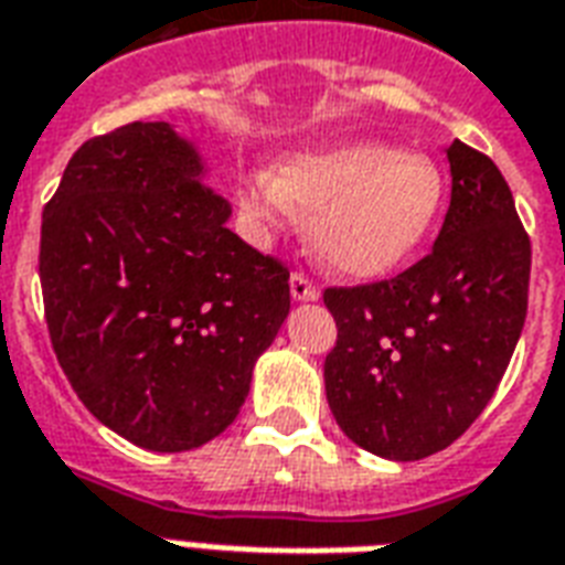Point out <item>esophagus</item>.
Listing matches in <instances>:
<instances>
[{"label": "esophagus", "mask_w": 565, "mask_h": 565, "mask_svg": "<svg viewBox=\"0 0 565 565\" xmlns=\"http://www.w3.org/2000/svg\"><path fill=\"white\" fill-rule=\"evenodd\" d=\"M288 286H291V298L300 300V303H307V300H318V288L312 286V282H309L303 274H291Z\"/></svg>", "instance_id": "34e87169"}]
</instances>
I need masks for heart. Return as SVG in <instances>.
<instances>
[{"instance_id": "1", "label": "heart", "mask_w": 565, "mask_h": 565, "mask_svg": "<svg viewBox=\"0 0 565 565\" xmlns=\"http://www.w3.org/2000/svg\"><path fill=\"white\" fill-rule=\"evenodd\" d=\"M447 184L435 160L384 142L295 151L277 169L237 184V211L265 237L309 214L321 265L351 279L384 277L417 253L444 211Z\"/></svg>"}]
</instances>
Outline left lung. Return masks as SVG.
Returning a JSON list of instances; mask_svg holds the SVG:
<instances>
[{"label":"left lung","instance_id":"left-lung-1","mask_svg":"<svg viewBox=\"0 0 565 565\" xmlns=\"http://www.w3.org/2000/svg\"><path fill=\"white\" fill-rule=\"evenodd\" d=\"M452 196L435 247L387 282L328 288L337 348L324 390L339 428L390 461L468 431L494 396L527 318L530 237L500 169L447 146Z\"/></svg>","mask_w":565,"mask_h":565}]
</instances>
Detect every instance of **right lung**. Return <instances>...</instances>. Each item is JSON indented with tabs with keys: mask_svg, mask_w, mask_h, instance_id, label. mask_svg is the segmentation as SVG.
Masks as SVG:
<instances>
[{
	"mask_svg": "<svg viewBox=\"0 0 565 565\" xmlns=\"http://www.w3.org/2000/svg\"><path fill=\"white\" fill-rule=\"evenodd\" d=\"M196 139L134 121L88 139L41 220L50 339L106 428L184 452L235 423L288 318V270L226 226Z\"/></svg>",
	"mask_w": 565,
	"mask_h": 565,
	"instance_id": "add662e5",
	"label": "right lung"
}]
</instances>
